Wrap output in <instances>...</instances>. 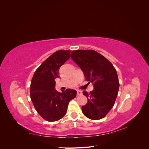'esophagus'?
I'll use <instances>...</instances> for the list:
<instances>
[{
    "label": "esophagus",
    "instance_id": "esophagus-1",
    "mask_svg": "<svg viewBox=\"0 0 149 149\" xmlns=\"http://www.w3.org/2000/svg\"><path fill=\"white\" fill-rule=\"evenodd\" d=\"M82 94V91H81V90H77V95L79 96V95H81Z\"/></svg>",
    "mask_w": 149,
    "mask_h": 149
}]
</instances>
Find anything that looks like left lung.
I'll return each instance as SVG.
<instances>
[{"label": "left lung", "instance_id": "1", "mask_svg": "<svg viewBox=\"0 0 149 149\" xmlns=\"http://www.w3.org/2000/svg\"><path fill=\"white\" fill-rule=\"evenodd\" d=\"M71 58L84 72L85 79L94 85V90L83 93L88 102L82 106L83 114L92 120L104 118L118 96L119 82L114 66L107 59L93 49L72 51Z\"/></svg>", "mask_w": 149, "mask_h": 149}]
</instances>
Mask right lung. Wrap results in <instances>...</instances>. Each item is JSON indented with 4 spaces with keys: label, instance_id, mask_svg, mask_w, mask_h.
I'll use <instances>...</instances> for the list:
<instances>
[{
    "label": "right lung",
    "instance_id": "add662e5",
    "mask_svg": "<svg viewBox=\"0 0 149 149\" xmlns=\"http://www.w3.org/2000/svg\"><path fill=\"white\" fill-rule=\"evenodd\" d=\"M70 50H58L45 60L35 71L30 84V98L35 109L45 120L57 121L63 117L76 91L67 89L63 93L55 89L60 66L70 58Z\"/></svg>",
    "mask_w": 149,
    "mask_h": 149
}]
</instances>
